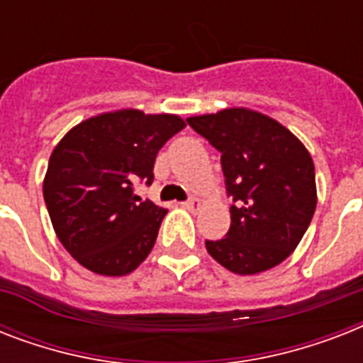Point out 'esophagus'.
I'll return each instance as SVG.
<instances>
[{
  "label": "esophagus",
  "mask_w": 363,
  "mask_h": 363,
  "mask_svg": "<svg viewBox=\"0 0 363 363\" xmlns=\"http://www.w3.org/2000/svg\"><path fill=\"white\" fill-rule=\"evenodd\" d=\"M182 207H184V209H188V211H192V213H196V211H199L201 203H199L198 198H190L188 201H184V203H182Z\"/></svg>",
  "instance_id": "esophagus-1"
}]
</instances>
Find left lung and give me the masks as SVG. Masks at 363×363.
Listing matches in <instances>:
<instances>
[{
	"label": "left lung",
	"instance_id": "8db88e82",
	"mask_svg": "<svg viewBox=\"0 0 363 363\" xmlns=\"http://www.w3.org/2000/svg\"><path fill=\"white\" fill-rule=\"evenodd\" d=\"M220 152L232 226L205 241L207 252L238 275H256L286 259L316 209L315 164L292 131L256 111L232 107L186 118Z\"/></svg>",
	"mask_w": 363,
	"mask_h": 363
}]
</instances>
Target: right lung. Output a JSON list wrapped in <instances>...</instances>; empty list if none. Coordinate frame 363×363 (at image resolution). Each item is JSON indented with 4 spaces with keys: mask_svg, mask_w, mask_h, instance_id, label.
I'll list each match as a JSON object with an SVG mask.
<instances>
[{
    "mask_svg": "<svg viewBox=\"0 0 363 363\" xmlns=\"http://www.w3.org/2000/svg\"><path fill=\"white\" fill-rule=\"evenodd\" d=\"M184 125L177 115L122 109L77 124L56 145L43 196L60 242L82 267L122 277L150 254L167 211L133 188L152 184L156 154Z\"/></svg>",
    "mask_w": 363,
    "mask_h": 363,
    "instance_id": "right-lung-1",
    "label": "right lung"
}]
</instances>
